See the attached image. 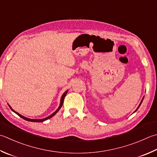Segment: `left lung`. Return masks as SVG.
Masks as SVG:
<instances>
[{"label":"left lung","mask_w":157,"mask_h":157,"mask_svg":"<svg viewBox=\"0 0 157 157\" xmlns=\"http://www.w3.org/2000/svg\"><path fill=\"white\" fill-rule=\"evenodd\" d=\"M143 99H144V97H143V99H142V101H141V103H140V105H139V107H137V109H138V108H139V107H140V105H141V104H142V101H143ZM137 109L136 110V112L137 111Z\"/></svg>","instance_id":"1"}]
</instances>
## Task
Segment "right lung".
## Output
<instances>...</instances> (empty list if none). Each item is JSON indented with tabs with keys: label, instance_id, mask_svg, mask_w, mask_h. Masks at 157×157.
<instances>
[{
	"label": "right lung",
	"instance_id": "right-lung-1",
	"mask_svg": "<svg viewBox=\"0 0 157 157\" xmlns=\"http://www.w3.org/2000/svg\"><path fill=\"white\" fill-rule=\"evenodd\" d=\"M67 92H68V90H67L65 93H64L63 94V96H62V97H61V100H60V106H59V107H58V109L56 110V112H55L54 113H52V115H50V116H48V117H47V118H44V119H30V118H26V117H24V116H22L21 115H20V114H19V113H18L17 112H15L13 109H11V107L9 106V107H10V108L11 109V110L12 111H13V112H15V113H16V114H17L18 116H20V117H21V118H23V119H24V120H26V121H30V122H44V121H46V120H48V119H49V118H52V116H54L55 114H56V113L59 111V109H60V107H62V105H63V102H64V97H65V96H66V94H67Z\"/></svg>",
	"mask_w": 157,
	"mask_h": 157
}]
</instances>
